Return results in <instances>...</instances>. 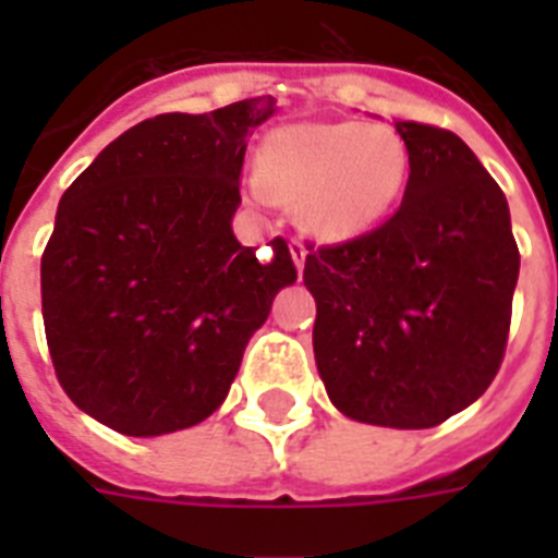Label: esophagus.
<instances>
[{
	"instance_id": "34e87169",
	"label": "esophagus",
	"mask_w": 558,
	"mask_h": 558,
	"mask_svg": "<svg viewBox=\"0 0 558 558\" xmlns=\"http://www.w3.org/2000/svg\"><path fill=\"white\" fill-rule=\"evenodd\" d=\"M289 252H292V257H295V266H298V271H304V263H306V245H304V240H301V236H292V240H289Z\"/></svg>"
}]
</instances>
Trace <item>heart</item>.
Instances as JSON below:
<instances>
[{"mask_svg": "<svg viewBox=\"0 0 558 558\" xmlns=\"http://www.w3.org/2000/svg\"><path fill=\"white\" fill-rule=\"evenodd\" d=\"M405 182L408 147L399 133L341 121L271 133L254 191L260 199H304V222L315 234L348 240L388 217Z\"/></svg>", "mask_w": 558, "mask_h": 558, "instance_id": "heart-1", "label": "heart"}]
</instances>
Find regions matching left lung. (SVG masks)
I'll use <instances>...</instances> for the list:
<instances>
[{"instance_id": "obj_1", "label": "left lung", "mask_w": 558, "mask_h": 558, "mask_svg": "<svg viewBox=\"0 0 558 558\" xmlns=\"http://www.w3.org/2000/svg\"><path fill=\"white\" fill-rule=\"evenodd\" d=\"M402 205L344 243H310L315 365L332 405L388 428H434L472 405L504 362L519 280L510 208L442 126L397 121Z\"/></svg>"}]
</instances>
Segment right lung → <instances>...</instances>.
I'll list each match as a JSON object with an SVG mask.
<instances>
[{"label": "right lung", "instance_id": "1", "mask_svg": "<svg viewBox=\"0 0 558 558\" xmlns=\"http://www.w3.org/2000/svg\"><path fill=\"white\" fill-rule=\"evenodd\" d=\"M275 98L147 118L74 179L39 263L43 324L74 405L126 437L202 423L298 269L236 243L245 138Z\"/></svg>", "mask_w": 558, "mask_h": 558}]
</instances>
